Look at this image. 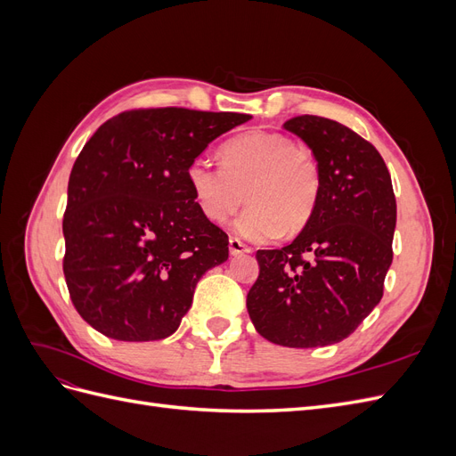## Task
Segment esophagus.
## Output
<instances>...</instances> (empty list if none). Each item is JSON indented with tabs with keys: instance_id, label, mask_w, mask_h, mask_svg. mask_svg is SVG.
I'll list each match as a JSON object with an SVG mask.
<instances>
[{
	"instance_id": "esophagus-1",
	"label": "esophagus",
	"mask_w": 456,
	"mask_h": 456,
	"mask_svg": "<svg viewBox=\"0 0 456 456\" xmlns=\"http://www.w3.org/2000/svg\"><path fill=\"white\" fill-rule=\"evenodd\" d=\"M230 245V255H245V253H251V247L247 245L245 241H241V240H238V238H230V241H228Z\"/></svg>"
}]
</instances>
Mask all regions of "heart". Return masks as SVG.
<instances>
[{"instance_id":"b5f03b06","label":"heart","mask_w":456,"mask_h":456,"mask_svg":"<svg viewBox=\"0 0 456 456\" xmlns=\"http://www.w3.org/2000/svg\"><path fill=\"white\" fill-rule=\"evenodd\" d=\"M223 165L200 156L188 163L186 178L201 215L223 224L243 205L236 220L245 240L268 241L308 224L322 194V167L310 150L287 134L251 131L220 150Z\"/></svg>"}]
</instances>
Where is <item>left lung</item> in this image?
I'll return each mask as SVG.
<instances>
[{"label":"left lung","mask_w":456,"mask_h":456,"mask_svg":"<svg viewBox=\"0 0 456 456\" xmlns=\"http://www.w3.org/2000/svg\"><path fill=\"white\" fill-rule=\"evenodd\" d=\"M283 127L320 161L322 194L293 243L256 251L260 272L247 312L273 344L327 346L350 337L382 298L395 196L377 148L346 126L306 114Z\"/></svg>","instance_id":"8db88e82"}]
</instances>
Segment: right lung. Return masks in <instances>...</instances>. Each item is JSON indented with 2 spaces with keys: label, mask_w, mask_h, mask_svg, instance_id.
Returning <instances> with one entry per match:
<instances>
[{
  "label": "right lung",
  "mask_w": 456,
  "mask_h": 456,
  "mask_svg": "<svg viewBox=\"0 0 456 456\" xmlns=\"http://www.w3.org/2000/svg\"><path fill=\"white\" fill-rule=\"evenodd\" d=\"M249 114L139 108L96 129L68 181L62 270L72 305L104 337L173 335L228 236L198 209L186 169Z\"/></svg>",
  "instance_id": "right-lung-1"
}]
</instances>
